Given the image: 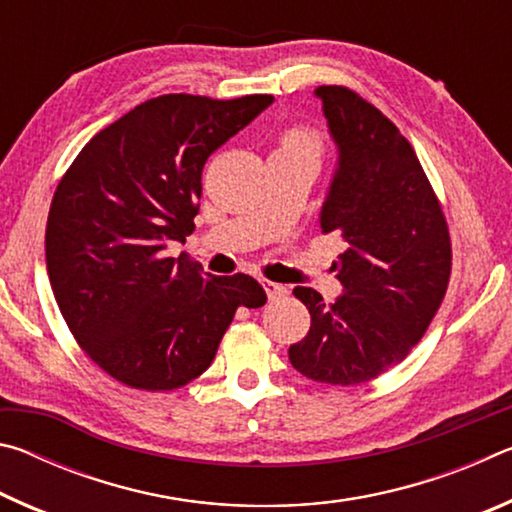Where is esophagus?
Listing matches in <instances>:
<instances>
[{
  "label": "esophagus",
  "mask_w": 512,
  "mask_h": 512,
  "mask_svg": "<svg viewBox=\"0 0 512 512\" xmlns=\"http://www.w3.org/2000/svg\"><path fill=\"white\" fill-rule=\"evenodd\" d=\"M264 289H266V296L268 300H277V298H284L287 296V287L284 284H277V282H264Z\"/></svg>",
  "instance_id": "obj_1"
}]
</instances>
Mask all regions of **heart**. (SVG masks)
Segmentation results:
<instances>
[{
	"label": "heart",
	"mask_w": 512,
	"mask_h": 512,
	"mask_svg": "<svg viewBox=\"0 0 512 512\" xmlns=\"http://www.w3.org/2000/svg\"><path fill=\"white\" fill-rule=\"evenodd\" d=\"M320 151L318 135L307 126H293L289 131H284L277 144L275 153H314Z\"/></svg>",
	"instance_id": "obj_1"
}]
</instances>
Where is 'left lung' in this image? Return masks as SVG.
<instances>
[{
  "mask_svg": "<svg viewBox=\"0 0 512 512\" xmlns=\"http://www.w3.org/2000/svg\"><path fill=\"white\" fill-rule=\"evenodd\" d=\"M339 162L320 228L345 244L343 293L334 302L296 287L309 309L307 336L289 348L300 375L354 386L406 359L427 332L452 273L447 221L409 140L391 119L343 85H320Z\"/></svg>",
  "mask_w": 512,
  "mask_h": 512,
  "instance_id": "1",
  "label": "left lung"
}]
</instances>
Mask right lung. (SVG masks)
I'll return each instance as SVG.
<instances>
[{"label": "right lung", "instance_id": "add662e5", "mask_svg": "<svg viewBox=\"0 0 512 512\" xmlns=\"http://www.w3.org/2000/svg\"><path fill=\"white\" fill-rule=\"evenodd\" d=\"M271 103L162 94L94 135L58 183L45 232L51 289L81 350L121 384H189L237 307L266 302L250 275L214 277L167 250L196 228L207 158Z\"/></svg>", "mask_w": 512, "mask_h": 512}]
</instances>
